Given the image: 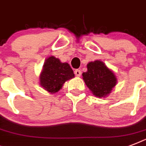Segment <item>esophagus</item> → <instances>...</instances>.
I'll use <instances>...</instances> for the list:
<instances>
[{
  "mask_svg": "<svg viewBox=\"0 0 146 146\" xmlns=\"http://www.w3.org/2000/svg\"><path fill=\"white\" fill-rule=\"evenodd\" d=\"M74 74H75L76 76H81V71H80V70H76L74 71Z\"/></svg>",
  "mask_w": 146,
  "mask_h": 146,
  "instance_id": "obj_1",
  "label": "esophagus"
}]
</instances>
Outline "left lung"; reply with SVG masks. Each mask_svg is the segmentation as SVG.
Segmentation results:
<instances>
[{"label": "left lung", "mask_w": 146, "mask_h": 146, "mask_svg": "<svg viewBox=\"0 0 146 146\" xmlns=\"http://www.w3.org/2000/svg\"><path fill=\"white\" fill-rule=\"evenodd\" d=\"M87 72L82 73L88 88L97 97H104L115 86L117 79L103 62L96 60L87 64Z\"/></svg>", "instance_id": "obj_1"}]
</instances>
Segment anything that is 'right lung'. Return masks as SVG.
Instances as JSON below:
<instances>
[{
	"label": "right lung",
	"mask_w": 146,
	"mask_h": 146,
	"mask_svg": "<svg viewBox=\"0 0 146 146\" xmlns=\"http://www.w3.org/2000/svg\"><path fill=\"white\" fill-rule=\"evenodd\" d=\"M74 77V73L67 63H61L59 59L50 57L44 64L40 76V83L50 93L57 92L61 89L66 80Z\"/></svg>",
	"instance_id": "add662e5"
}]
</instances>
